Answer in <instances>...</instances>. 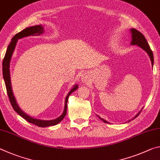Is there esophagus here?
<instances>
[{
	"label": "esophagus",
	"instance_id": "esophagus-1",
	"mask_svg": "<svg viewBox=\"0 0 160 160\" xmlns=\"http://www.w3.org/2000/svg\"><path fill=\"white\" fill-rule=\"evenodd\" d=\"M82 80H86L87 79V75L85 74H83L82 75Z\"/></svg>",
	"mask_w": 160,
	"mask_h": 160
}]
</instances>
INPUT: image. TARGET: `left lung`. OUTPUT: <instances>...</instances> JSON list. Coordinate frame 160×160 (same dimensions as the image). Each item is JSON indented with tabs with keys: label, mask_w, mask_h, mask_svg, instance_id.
<instances>
[{
	"label": "left lung",
	"mask_w": 160,
	"mask_h": 160,
	"mask_svg": "<svg viewBox=\"0 0 160 160\" xmlns=\"http://www.w3.org/2000/svg\"><path fill=\"white\" fill-rule=\"evenodd\" d=\"M131 37H132V41L131 42V45H138V47H140V48H142L143 50H145L146 52L148 53V56L150 58V61L152 62V66H153V63H154V57H153V53H152V51L150 49V46H149L148 43L147 42V40L144 37V35H143L142 33H140L139 31L136 30L135 29L132 28L131 29ZM142 110V109H141ZM141 110L140 111L138 112V113H137V115L135 116L133 118V119L135 118H136L139 115V113L141 112ZM98 117L104 121V123H109V122L107 121H105L104 119H103L102 118H100L99 116Z\"/></svg>",
	"instance_id": "left-lung-1"
}]
</instances>
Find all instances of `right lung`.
Here are the masks:
<instances>
[{
  "label": "right lung",
  "mask_w": 160,
  "mask_h": 160,
  "mask_svg": "<svg viewBox=\"0 0 160 160\" xmlns=\"http://www.w3.org/2000/svg\"><path fill=\"white\" fill-rule=\"evenodd\" d=\"M44 33V28L42 25H36V26H32L29 27V28H27L26 29H23L22 31L19 32V33L16 34L14 37H12L11 42L10 43V44L8 47V48L6 50V53H5V57L2 61V75H3V78L5 84V87H6V90L8 95L9 97V100L11 104L12 107L16 112H17L19 115L21 116L22 117L25 119L28 122L33 123L34 125H36L39 127H48L51 126H55L56 124H58L59 122L63 120L65 116L66 115L67 113V103L68 97L70 95L72 92L75 91L78 89V85H75L73 86L70 91L67 94L65 99V107L64 110L62 114L59 116L58 118L53 119V120H49V121H46V120H41V119H37L34 118L32 116H29L25 113L19 107L18 104H17L15 98L14 97V94L12 93V86H11V81H10V60H11L13 51L15 50V48L17 44L18 40L22 39V38L29 37V36H38L41 34Z\"/></svg>",
  "instance_id": "add662e5"
}]
</instances>
